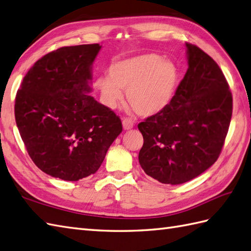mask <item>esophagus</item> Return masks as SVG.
Instances as JSON below:
<instances>
[{
  "mask_svg": "<svg viewBox=\"0 0 251 251\" xmlns=\"http://www.w3.org/2000/svg\"><path fill=\"white\" fill-rule=\"evenodd\" d=\"M122 124H123V128L125 130H129L133 127V122L130 119H123V122H122Z\"/></svg>",
  "mask_w": 251,
  "mask_h": 251,
  "instance_id": "obj_1",
  "label": "esophagus"
}]
</instances>
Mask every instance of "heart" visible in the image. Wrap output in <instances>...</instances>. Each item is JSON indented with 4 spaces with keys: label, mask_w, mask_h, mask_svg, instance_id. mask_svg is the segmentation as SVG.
Instances as JSON below:
<instances>
[{
    "label": "heart",
    "mask_w": 251,
    "mask_h": 251,
    "mask_svg": "<svg viewBox=\"0 0 251 251\" xmlns=\"http://www.w3.org/2000/svg\"><path fill=\"white\" fill-rule=\"evenodd\" d=\"M179 80L176 64L156 53H143L114 62L109 77L99 75L95 81L101 100L114 109L123 99L142 116H153L166 110L173 100Z\"/></svg>",
    "instance_id": "heart-1"
}]
</instances>
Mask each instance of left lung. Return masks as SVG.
Wrapping results in <instances>:
<instances>
[{"instance_id":"1","label":"left lung","mask_w":251,"mask_h":251,"mask_svg":"<svg viewBox=\"0 0 251 251\" xmlns=\"http://www.w3.org/2000/svg\"><path fill=\"white\" fill-rule=\"evenodd\" d=\"M186 48L188 69L172 102L138 125L140 166L162 184L186 183L214 165L232 116V94L217 63L199 47Z\"/></svg>"}]
</instances>
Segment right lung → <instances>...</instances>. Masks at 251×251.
<instances>
[{
	"label": "right lung",
	"mask_w": 251,
	"mask_h": 251,
	"mask_svg": "<svg viewBox=\"0 0 251 251\" xmlns=\"http://www.w3.org/2000/svg\"><path fill=\"white\" fill-rule=\"evenodd\" d=\"M101 46L62 47L27 72L16 95L17 127L43 172L64 180L94 174L123 130L111 109L89 95Z\"/></svg>",
	"instance_id": "obj_1"
}]
</instances>
